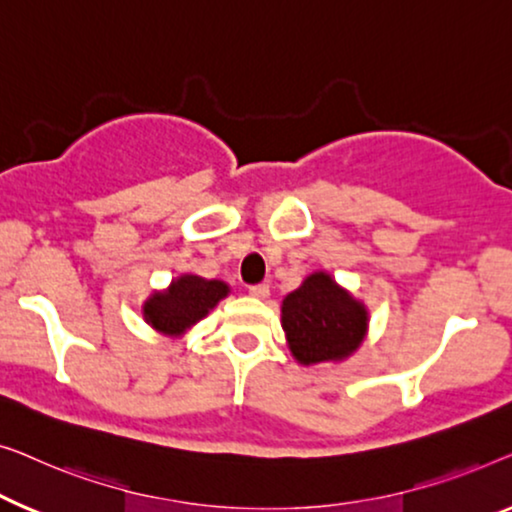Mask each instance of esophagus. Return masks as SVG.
Instances as JSON below:
<instances>
[{"label":"esophagus","instance_id":"esophagus-1","mask_svg":"<svg viewBox=\"0 0 512 512\" xmlns=\"http://www.w3.org/2000/svg\"><path fill=\"white\" fill-rule=\"evenodd\" d=\"M250 294H253L255 299H266V297H269V285H266V283L250 285Z\"/></svg>","mask_w":512,"mask_h":512}]
</instances>
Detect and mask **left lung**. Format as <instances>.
<instances>
[{
    "instance_id": "8db88e82",
    "label": "left lung",
    "mask_w": 512,
    "mask_h": 512,
    "mask_svg": "<svg viewBox=\"0 0 512 512\" xmlns=\"http://www.w3.org/2000/svg\"><path fill=\"white\" fill-rule=\"evenodd\" d=\"M283 329L299 364L341 362L366 336L369 311L325 271H315L280 306Z\"/></svg>"
}]
</instances>
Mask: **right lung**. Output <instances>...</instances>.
<instances>
[{
	"label": "right lung",
	"instance_id": "obj_1",
	"mask_svg": "<svg viewBox=\"0 0 512 512\" xmlns=\"http://www.w3.org/2000/svg\"><path fill=\"white\" fill-rule=\"evenodd\" d=\"M229 294L222 280H206L194 273L171 280L164 292H153L143 304V320L160 334L181 336L218 306Z\"/></svg>",
	"mask_w": 512,
	"mask_h": 512
}]
</instances>
